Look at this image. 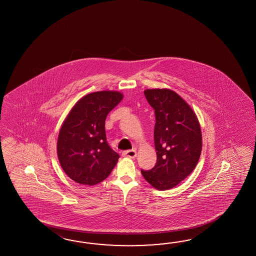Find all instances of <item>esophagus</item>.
<instances>
[{
	"mask_svg": "<svg viewBox=\"0 0 256 256\" xmlns=\"http://www.w3.org/2000/svg\"><path fill=\"white\" fill-rule=\"evenodd\" d=\"M124 156L127 158H134L136 156V150H128V151L124 152Z\"/></svg>",
	"mask_w": 256,
	"mask_h": 256,
	"instance_id": "34e87169",
	"label": "esophagus"
}]
</instances>
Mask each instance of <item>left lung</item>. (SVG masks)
Wrapping results in <instances>:
<instances>
[{"instance_id": "obj_1", "label": "left lung", "mask_w": 256, "mask_h": 256, "mask_svg": "<svg viewBox=\"0 0 256 256\" xmlns=\"http://www.w3.org/2000/svg\"><path fill=\"white\" fill-rule=\"evenodd\" d=\"M154 110L156 164L141 170L147 182L158 190L178 185L196 168L202 150V129L194 110L178 93L168 88L144 90Z\"/></svg>"}]
</instances>
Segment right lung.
Here are the masks:
<instances>
[{
	"mask_svg": "<svg viewBox=\"0 0 256 256\" xmlns=\"http://www.w3.org/2000/svg\"><path fill=\"white\" fill-rule=\"evenodd\" d=\"M122 98V93L114 90L90 93L66 117L56 151L61 168L76 183L96 185L114 168L120 156L106 141L105 120Z\"/></svg>",
	"mask_w": 256,
	"mask_h": 256,
	"instance_id": "1",
	"label": "right lung"
}]
</instances>
